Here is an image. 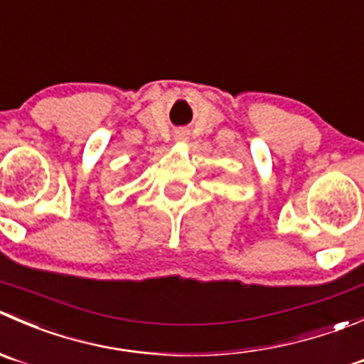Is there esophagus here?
I'll list each match as a JSON object with an SVG mask.
<instances>
[{
    "mask_svg": "<svg viewBox=\"0 0 364 364\" xmlns=\"http://www.w3.org/2000/svg\"><path fill=\"white\" fill-rule=\"evenodd\" d=\"M176 140H178V142H186V140H188V133H186L185 129H179V132H176Z\"/></svg>",
    "mask_w": 364,
    "mask_h": 364,
    "instance_id": "obj_1",
    "label": "esophagus"
}]
</instances>
